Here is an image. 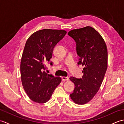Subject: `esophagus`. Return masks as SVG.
Segmentation results:
<instances>
[{
	"instance_id": "34e87169",
	"label": "esophagus",
	"mask_w": 124,
	"mask_h": 124,
	"mask_svg": "<svg viewBox=\"0 0 124 124\" xmlns=\"http://www.w3.org/2000/svg\"><path fill=\"white\" fill-rule=\"evenodd\" d=\"M62 80L63 81H68V80H69V77H62Z\"/></svg>"
}]
</instances>
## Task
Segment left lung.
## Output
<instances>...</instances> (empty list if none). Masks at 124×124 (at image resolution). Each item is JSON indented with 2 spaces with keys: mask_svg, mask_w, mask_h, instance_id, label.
<instances>
[{
  "mask_svg": "<svg viewBox=\"0 0 124 124\" xmlns=\"http://www.w3.org/2000/svg\"><path fill=\"white\" fill-rule=\"evenodd\" d=\"M68 35L76 43L78 64L85 66L82 78H70L75 85L70 96L75 103L84 104L95 95L104 79L108 67L107 45L101 35L89 26L72 30Z\"/></svg>",
  "mask_w": 124,
  "mask_h": 124,
  "instance_id": "8db88e82",
  "label": "left lung"
}]
</instances>
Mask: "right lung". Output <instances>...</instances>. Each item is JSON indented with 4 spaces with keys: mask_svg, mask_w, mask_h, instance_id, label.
<instances>
[{
    "mask_svg": "<svg viewBox=\"0 0 124 124\" xmlns=\"http://www.w3.org/2000/svg\"><path fill=\"white\" fill-rule=\"evenodd\" d=\"M66 33L65 30L45 29L34 32L27 39L21 61V76L23 88L33 102H47L61 82V77L44 70L46 63L50 62L54 47Z\"/></svg>",
    "mask_w": 124,
    "mask_h": 124,
    "instance_id": "1",
    "label": "right lung"
}]
</instances>
